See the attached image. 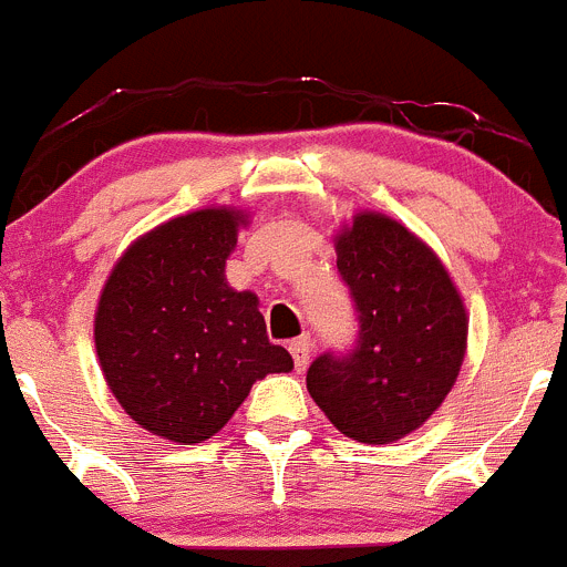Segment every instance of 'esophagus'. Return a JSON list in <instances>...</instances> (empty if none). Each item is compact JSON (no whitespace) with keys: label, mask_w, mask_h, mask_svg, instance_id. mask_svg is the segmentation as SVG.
Segmentation results:
<instances>
[{"label":"esophagus","mask_w":567,"mask_h":567,"mask_svg":"<svg viewBox=\"0 0 567 567\" xmlns=\"http://www.w3.org/2000/svg\"><path fill=\"white\" fill-rule=\"evenodd\" d=\"M289 351H292V360L298 371H303L309 365V354H311V340L309 337H298V340L289 342Z\"/></svg>","instance_id":"34e87169"}]
</instances>
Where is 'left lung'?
I'll return each mask as SVG.
<instances>
[{
    "label": "left lung",
    "mask_w": 567,
    "mask_h": 567,
    "mask_svg": "<svg viewBox=\"0 0 567 567\" xmlns=\"http://www.w3.org/2000/svg\"><path fill=\"white\" fill-rule=\"evenodd\" d=\"M334 249L360 315V342L348 357L311 362L306 388L342 435L393 444L453 391L470 315L433 247L385 213H354L334 233Z\"/></svg>",
    "instance_id": "obj_1"
}]
</instances>
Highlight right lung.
Here are the masks:
<instances>
[{
  "instance_id": "1",
  "label": "right lung",
  "mask_w": 567,
  "mask_h": 567,
  "mask_svg": "<svg viewBox=\"0 0 567 567\" xmlns=\"http://www.w3.org/2000/svg\"><path fill=\"white\" fill-rule=\"evenodd\" d=\"M249 213L199 207L126 247L95 309V351L112 396L134 424L174 444H202L249 388L295 368L272 346L258 295L227 284V258Z\"/></svg>"
}]
</instances>
